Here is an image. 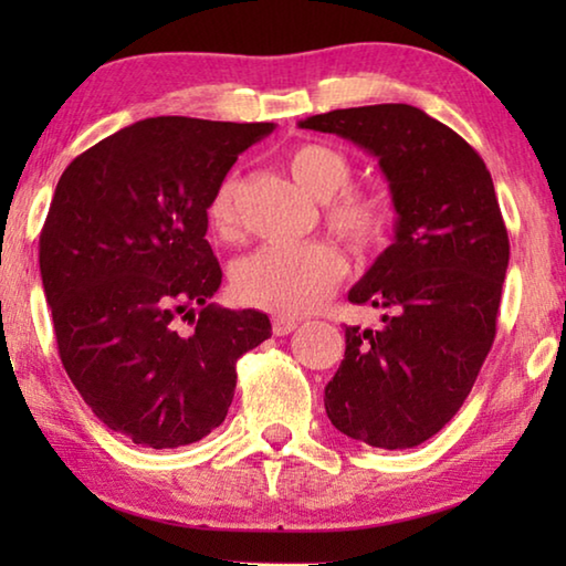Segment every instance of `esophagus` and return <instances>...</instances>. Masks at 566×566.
Listing matches in <instances>:
<instances>
[{"mask_svg":"<svg viewBox=\"0 0 566 566\" xmlns=\"http://www.w3.org/2000/svg\"><path fill=\"white\" fill-rule=\"evenodd\" d=\"M272 329L276 337H284V334H290L296 329V322L290 319V317H274L272 319Z\"/></svg>","mask_w":566,"mask_h":566,"instance_id":"obj_1","label":"esophagus"}]
</instances>
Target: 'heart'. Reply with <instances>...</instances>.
Segmentation results:
<instances>
[{
  "label": "heart",
  "mask_w": 566,
  "mask_h": 566,
  "mask_svg": "<svg viewBox=\"0 0 566 566\" xmlns=\"http://www.w3.org/2000/svg\"><path fill=\"white\" fill-rule=\"evenodd\" d=\"M292 177L327 202V224L354 249H371L387 237L389 209L367 191L349 187L352 165L342 151L319 142L294 147L286 157ZM237 177L227 175L209 195L207 224L217 237H237ZM344 276V260L329 242L296 247H262L234 266L232 286L239 302L266 310L276 317H304L317 310L337 290Z\"/></svg>",
  "instance_id": "1"
}]
</instances>
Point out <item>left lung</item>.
<instances>
[{"label":"left lung","instance_id":"8db88e82","mask_svg":"<svg viewBox=\"0 0 566 566\" xmlns=\"http://www.w3.org/2000/svg\"><path fill=\"white\" fill-rule=\"evenodd\" d=\"M379 159L395 205V242L349 290L387 310L385 327H347L324 387L342 434L379 449L434 437L464 405L492 349L510 237L482 157L411 104L334 109L300 122Z\"/></svg>","mask_w":566,"mask_h":566}]
</instances>
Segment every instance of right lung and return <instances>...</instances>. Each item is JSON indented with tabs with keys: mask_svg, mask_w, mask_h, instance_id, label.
<instances>
[{
	"mask_svg": "<svg viewBox=\"0 0 566 566\" xmlns=\"http://www.w3.org/2000/svg\"><path fill=\"white\" fill-rule=\"evenodd\" d=\"M274 129L151 117L82 151L56 181L40 270L72 385L112 432L175 449L222 424L237 359L270 317L212 300L222 284L207 202L237 157ZM192 324L178 329V319Z\"/></svg>",
	"mask_w": 566,
	"mask_h": 566,
	"instance_id": "1",
	"label": "right lung"
}]
</instances>
